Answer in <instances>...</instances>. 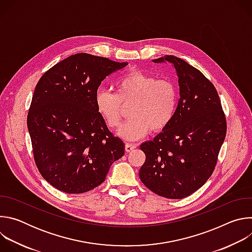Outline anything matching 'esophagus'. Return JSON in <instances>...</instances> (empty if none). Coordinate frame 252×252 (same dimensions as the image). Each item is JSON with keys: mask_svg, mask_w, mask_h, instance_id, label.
<instances>
[{"mask_svg": "<svg viewBox=\"0 0 252 252\" xmlns=\"http://www.w3.org/2000/svg\"><path fill=\"white\" fill-rule=\"evenodd\" d=\"M135 148H136V146L134 145V143H126V147H125L126 153H130V152L133 151Z\"/></svg>", "mask_w": 252, "mask_h": 252, "instance_id": "obj_1", "label": "esophagus"}]
</instances>
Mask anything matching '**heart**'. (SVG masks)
Here are the masks:
<instances>
[{
  "mask_svg": "<svg viewBox=\"0 0 252 252\" xmlns=\"http://www.w3.org/2000/svg\"><path fill=\"white\" fill-rule=\"evenodd\" d=\"M116 94L98 89L94 94L97 114L111 128L120 126L124 106L130 104V119L125 123L118 134L124 139L135 140L154 132L164 130L172 122L178 101V91L169 80L133 69L122 76L114 84Z\"/></svg>",
  "mask_w": 252,
  "mask_h": 252,
  "instance_id": "b5f03b06",
  "label": "heart"
}]
</instances>
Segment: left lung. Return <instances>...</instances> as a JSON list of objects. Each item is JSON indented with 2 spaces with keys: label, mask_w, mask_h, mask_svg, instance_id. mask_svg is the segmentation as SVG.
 Returning a JSON list of instances; mask_svg holds the SVG:
<instances>
[{
  "label": "left lung",
  "mask_w": 252,
  "mask_h": 252,
  "mask_svg": "<svg viewBox=\"0 0 252 252\" xmlns=\"http://www.w3.org/2000/svg\"><path fill=\"white\" fill-rule=\"evenodd\" d=\"M170 63L178 77L179 100L170 125L140 150L146 161L141 183L155 193L185 198L212 174L226 134V120L214 86L201 71L174 56L153 60Z\"/></svg>",
  "instance_id": "obj_1"
}]
</instances>
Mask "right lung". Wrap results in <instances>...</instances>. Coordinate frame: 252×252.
<instances>
[{
  "instance_id": "add662e5",
  "label": "right lung",
  "mask_w": 252,
  "mask_h": 252,
  "mask_svg": "<svg viewBox=\"0 0 252 252\" xmlns=\"http://www.w3.org/2000/svg\"><path fill=\"white\" fill-rule=\"evenodd\" d=\"M127 63L86 53L55 64L35 86L27 124L34 162L46 181L65 193L102 184L125 143L97 114L94 94L101 82Z\"/></svg>"
}]
</instances>
